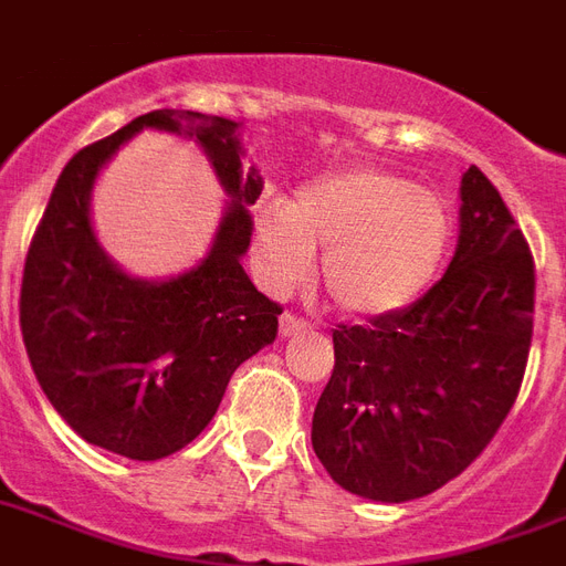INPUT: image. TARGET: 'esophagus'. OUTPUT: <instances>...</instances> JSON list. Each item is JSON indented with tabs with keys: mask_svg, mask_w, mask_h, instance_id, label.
<instances>
[{
	"mask_svg": "<svg viewBox=\"0 0 566 566\" xmlns=\"http://www.w3.org/2000/svg\"><path fill=\"white\" fill-rule=\"evenodd\" d=\"M279 332H282V338H293V335H302V332H308V323L300 321V317H293V314H282Z\"/></svg>",
	"mask_w": 566,
	"mask_h": 566,
	"instance_id": "obj_1",
	"label": "esophagus"
}]
</instances>
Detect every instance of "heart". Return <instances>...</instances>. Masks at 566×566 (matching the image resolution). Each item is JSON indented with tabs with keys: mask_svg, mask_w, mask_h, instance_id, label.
<instances>
[{
	"mask_svg": "<svg viewBox=\"0 0 566 566\" xmlns=\"http://www.w3.org/2000/svg\"><path fill=\"white\" fill-rule=\"evenodd\" d=\"M454 219L446 198L374 166L329 171L254 210L252 261L273 293L312 273L338 312L374 321L416 305L446 264Z\"/></svg>",
	"mask_w": 566,
	"mask_h": 566,
	"instance_id": "obj_1",
	"label": "heart"
}]
</instances>
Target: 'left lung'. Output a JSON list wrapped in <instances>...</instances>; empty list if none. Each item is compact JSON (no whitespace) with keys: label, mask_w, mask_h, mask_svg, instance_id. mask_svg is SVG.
I'll return each mask as SVG.
<instances>
[{"label":"left lung","mask_w":566,"mask_h":566,"mask_svg":"<svg viewBox=\"0 0 566 566\" xmlns=\"http://www.w3.org/2000/svg\"><path fill=\"white\" fill-rule=\"evenodd\" d=\"M446 275L391 317L338 326L312 421L332 481L370 502L430 495L481 454L511 412L532 347L534 261L499 189L460 180Z\"/></svg>","instance_id":"8db88e82"}]
</instances>
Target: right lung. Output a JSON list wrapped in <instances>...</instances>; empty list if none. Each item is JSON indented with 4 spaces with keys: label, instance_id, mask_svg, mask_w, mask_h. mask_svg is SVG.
Instances as JSON below:
<instances>
[{
    "label": "right lung",
    "instance_id": "obj_1",
    "mask_svg": "<svg viewBox=\"0 0 566 566\" xmlns=\"http://www.w3.org/2000/svg\"><path fill=\"white\" fill-rule=\"evenodd\" d=\"M142 128L196 140L229 196L211 252L168 280L120 271L96 240L91 192ZM240 124L157 109L64 166L25 258L20 326L43 395L76 437L129 460L175 454L213 421L228 379L273 344L282 308L243 270L264 178L243 166Z\"/></svg>",
    "mask_w": 566,
    "mask_h": 566
}]
</instances>
